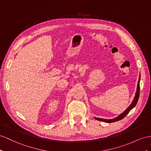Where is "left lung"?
<instances>
[{"instance_id":"8db88e82","label":"left lung","mask_w":151,"mask_h":151,"mask_svg":"<svg viewBox=\"0 0 151 151\" xmlns=\"http://www.w3.org/2000/svg\"><path fill=\"white\" fill-rule=\"evenodd\" d=\"M140 76H139L138 82V84H137V91H136V93H135V96H134L133 101L131 103V105L129 106V107L127 108V109L124 111V112L119 115L117 117H115L114 119H105L98 118V117H94V119L98 120V121H103V122H107V123H111V122H114L116 121H120V120H121L124 117H126V115H127V114L129 112L130 110H132L133 108L136 106L137 103L138 102V100L139 98V94H140Z\"/></svg>"}]
</instances>
